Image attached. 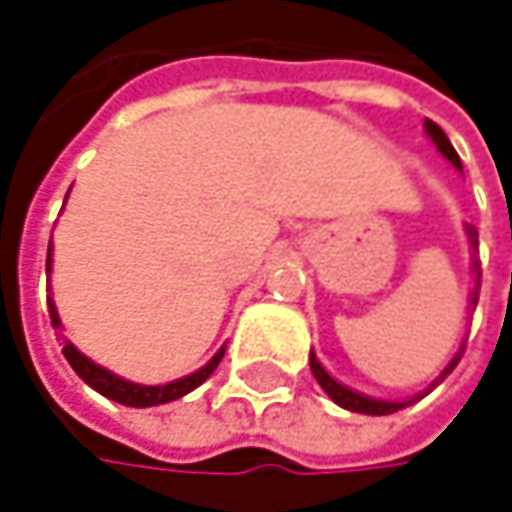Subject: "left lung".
<instances>
[{
	"instance_id": "1",
	"label": "left lung",
	"mask_w": 512,
	"mask_h": 512,
	"mask_svg": "<svg viewBox=\"0 0 512 512\" xmlns=\"http://www.w3.org/2000/svg\"><path fill=\"white\" fill-rule=\"evenodd\" d=\"M424 127H427V136H430V139L436 142V148H439L442 154L448 156V159H451V162H454L457 168H462L460 154H457V151H454V145L448 142L445 130H442V127H439L436 121H430V118L424 121ZM474 237H477V231H471V243L477 246V240H474ZM471 305H477V293L471 296ZM462 350H465V347H462ZM462 350H460V356H462ZM460 356L454 358V361H451V364L445 367L442 379H445V376H448V373H451V370L457 367ZM311 373L317 376V382L323 385V391H326V394H329V397H332V400H335L338 406H344V409H350V412H361V415H391V412H397V409H403V406H409V403H412V400H409V403H385V400H370V397H364V394H356V391L344 388L341 382H335V379H332V376H329V373H326V370L320 367V361L314 358V353H311ZM442 379H439V382H442Z\"/></svg>"
}]
</instances>
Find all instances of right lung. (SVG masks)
I'll return each instance as SVG.
<instances>
[{"instance_id": "obj_1", "label": "right lung", "mask_w": 512, "mask_h": 512, "mask_svg": "<svg viewBox=\"0 0 512 512\" xmlns=\"http://www.w3.org/2000/svg\"><path fill=\"white\" fill-rule=\"evenodd\" d=\"M47 269H50V255H47ZM50 320L52 326L58 329L61 323H58V314H55V305L50 302ZM64 358L70 361V367L94 388V391H100L103 397H109V400H115V403H124V406H136V409H145V406H159V403H171V400H177V397H183V394H189L192 388H198L216 367H219V361L225 356V350H219L216 356L210 358V364H204L198 373H192V376H183V379H177V382H168V385H136V382H127V379H121V376H115V373H109L106 367H100V364H94V361H88V358L82 356L70 341H64Z\"/></svg>"}]
</instances>
